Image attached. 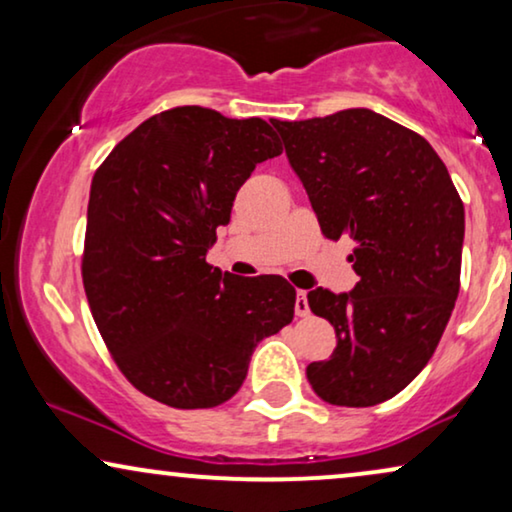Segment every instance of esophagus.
<instances>
[{"instance_id":"34e87169","label":"esophagus","mask_w":512,"mask_h":512,"mask_svg":"<svg viewBox=\"0 0 512 512\" xmlns=\"http://www.w3.org/2000/svg\"><path fill=\"white\" fill-rule=\"evenodd\" d=\"M296 314L298 317H307V314H310V303H307L305 291H298V296H296Z\"/></svg>"}]
</instances>
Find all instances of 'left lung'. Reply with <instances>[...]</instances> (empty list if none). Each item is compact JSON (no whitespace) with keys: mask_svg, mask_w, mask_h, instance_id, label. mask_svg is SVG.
<instances>
[{"mask_svg":"<svg viewBox=\"0 0 512 512\" xmlns=\"http://www.w3.org/2000/svg\"><path fill=\"white\" fill-rule=\"evenodd\" d=\"M286 156L328 240H354L349 293L314 289L331 359L307 380L331 405L368 408L403 391L436 352L459 296L464 202L422 135L370 109L277 121Z\"/></svg>","mask_w":512,"mask_h":512,"instance_id":"left-lung-1","label":"left lung"}]
</instances>
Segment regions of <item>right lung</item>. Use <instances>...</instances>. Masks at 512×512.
<instances>
[{
    "label": "right lung",
    "instance_id": "obj_1",
    "mask_svg": "<svg viewBox=\"0 0 512 512\" xmlns=\"http://www.w3.org/2000/svg\"><path fill=\"white\" fill-rule=\"evenodd\" d=\"M275 123L205 107L156 114L97 167L81 275L104 345L132 387L179 410L237 394L258 342L291 324L284 277L207 263L240 186L282 153Z\"/></svg>",
    "mask_w": 512,
    "mask_h": 512
}]
</instances>
